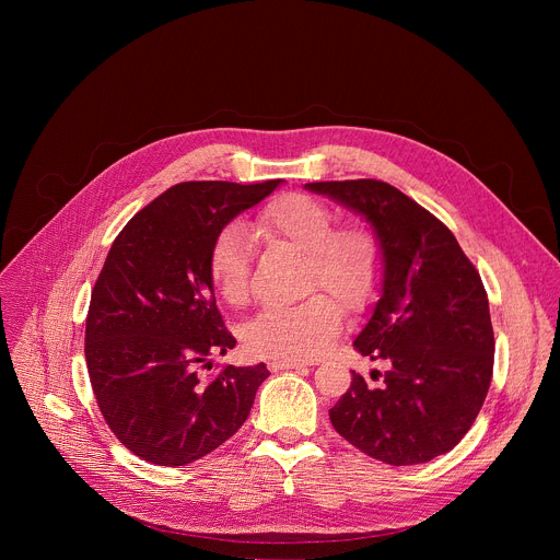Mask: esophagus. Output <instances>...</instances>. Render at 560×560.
I'll use <instances>...</instances> for the list:
<instances>
[{"instance_id":"esophagus-1","label":"esophagus","mask_w":560,"mask_h":560,"mask_svg":"<svg viewBox=\"0 0 560 560\" xmlns=\"http://www.w3.org/2000/svg\"><path fill=\"white\" fill-rule=\"evenodd\" d=\"M268 368L272 372H283V370H299V368H303V363L288 361V359H275V361H268Z\"/></svg>"}]
</instances>
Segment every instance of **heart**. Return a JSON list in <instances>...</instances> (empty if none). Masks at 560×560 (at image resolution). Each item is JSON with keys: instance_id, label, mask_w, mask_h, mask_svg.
<instances>
[{"instance_id": "1", "label": "heart", "mask_w": 560, "mask_h": 560, "mask_svg": "<svg viewBox=\"0 0 560 560\" xmlns=\"http://www.w3.org/2000/svg\"><path fill=\"white\" fill-rule=\"evenodd\" d=\"M264 232L310 255L307 288H326L359 312L368 307L383 281V250L374 232L361 225L337 228L335 212L314 197L283 195L259 217ZM253 244L244 223L219 230L208 255L214 290L230 305H244L253 292ZM343 310L329 294L316 292L294 305H270L246 328V346L257 357L303 361L322 354L339 335Z\"/></svg>"}]
</instances>
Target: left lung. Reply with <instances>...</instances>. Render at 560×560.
I'll return each mask as SVG.
<instances>
[{"instance_id": "obj_1", "label": "left lung", "mask_w": 560, "mask_h": 560, "mask_svg": "<svg viewBox=\"0 0 560 560\" xmlns=\"http://www.w3.org/2000/svg\"><path fill=\"white\" fill-rule=\"evenodd\" d=\"M305 188L359 212L385 261L381 299L354 348L387 370L372 372L378 387L352 372L330 421L376 460L428 463L467 434L490 389L494 330L481 275L445 223L385 182Z\"/></svg>"}]
</instances>
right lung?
I'll return each instance as SVG.
<instances>
[{"label": "right lung", "instance_id": "right-lung-1", "mask_svg": "<svg viewBox=\"0 0 560 560\" xmlns=\"http://www.w3.org/2000/svg\"><path fill=\"white\" fill-rule=\"evenodd\" d=\"M279 184H177L110 246L91 294L86 365L108 428L148 463L177 467L217 450L246 423L270 374L264 363L225 365L203 381L199 368L236 346L217 310L210 246Z\"/></svg>", "mask_w": 560, "mask_h": 560}]
</instances>
